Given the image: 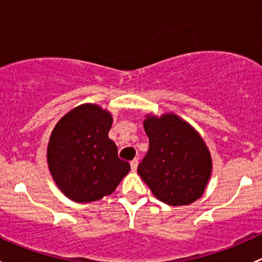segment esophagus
Here are the masks:
<instances>
[{
	"instance_id": "esophagus-1",
	"label": "esophagus",
	"mask_w": 262,
	"mask_h": 262,
	"mask_svg": "<svg viewBox=\"0 0 262 262\" xmlns=\"http://www.w3.org/2000/svg\"><path fill=\"white\" fill-rule=\"evenodd\" d=\"M130 167H132V171H137V167H138V160L137 158H134L133 161H130Z\"/></svg>"
}]
</instances>
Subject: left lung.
<instances>
[{"instance_id":"obj_1","label":"left lung","mask_w":262,"mask_h":262,"mask_svg":"<svg viewBox=\"0 0 262 262\" xmlns=\"http://www.w3.org/2000/svg\"><path fill=\"white\" fill-rule=\"evenodd\" d=\"M143 126L149 149L138 173L152 194L172 207L189 205L202 198L213 162L199 132L173 113L146 114Z\"/></svg>"}]
</instances>
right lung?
Returning a JSON list of instances; mask_svg holds the SVG:
<instances>
[{
  "label": "right lung",
  "instance_id": "right-lung-1",
  "mask_svg": "<svg viewBox=\"0 0 262 262\" xmlns=\"http://www.w3.org/2000/svg\"><path fill=\"white\" fill-rule=\"evenodd\" d=\"M113 115L96 104H82L52 130L47 161L58 189L72 202L91 203L113 194L130 165L118 157L109 138Z\"/></svg>",
  "mask_w": 262,
  "mask_h": 262
}]
</instances>
